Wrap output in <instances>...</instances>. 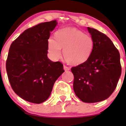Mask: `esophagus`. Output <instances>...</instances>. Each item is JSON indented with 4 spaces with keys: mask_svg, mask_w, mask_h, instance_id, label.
Masks as SVG:
<instances>
[{
    "mask_svg": "<svg viewBox=\"0 0 126 126\" xmlns=\"http://www.w3.org/2000/svg\"><path fill=\"white\" fill-rule=\"evenodd\" d=\"M63 68H64V70L65 71H69V69H70V68H69V67H67L66 66H63Z\"/></svg>",
    "mask_w": 126,
    "mask_h": 126,
    "instance_id": "esophagus-1",
    "label": "esophagus"
}]
</instances>
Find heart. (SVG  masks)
Instances as JSON below:
<instances>
[{"instance_id":"1","label":"heart","mask_w":126,"mask_h":126,"mask_svg":"<svg viewBox=\"0 0 126 126\" xmlns=\"http://www.w3.org/2000/svg\"><path fill=\"white\" fill-rule=\"evenodd\" d=\"M93 46L91 36L74 27L60 29L55 32V39L47 41V50L51 58L59 59L63 49L64 60L72 66L85 63L91 55Z\"/></svg>"}]
</instances>
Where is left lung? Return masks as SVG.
Returning a JSON list of instances; mask_svg holds the SVG:
<instances>
[{
    "mask_svg": "<svg viewBox=\"0 0 126 126\" xmlns=\"http://www.w3.org/2000/svg\"><path fill=\"white\" fill-rule=\"evenodd\" d=\"M94 46L90 58L71 68L76 96L87 103L107 99L117 86L121 74L120 55L111 39L98 30L88 27Z\"/></svg>",
    "mask_w": 126,
    "mask_h": 126,
    "instance_id": "left-lung-1",
    "label": "left lung"
}]
</instances>
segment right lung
Here are the masks:
<instances>
[{"label": "right lung", "mask_w": 126, "mask_h": 126, "mask_svg": "<svg viewBox=\"0 0 126 126\" xmlns=\"http://www.w3.org/2000/svg\"><path fill=\"white\" fill-rule=\"evenodd\" d=\"M57 24L54 20L27 29L10 46L6 63L9 82L15 93L28 102L46 101L64 72L62 63L47 57V41Z\"/></svg>", "instance_id": "obj_1"}]
</instances>
